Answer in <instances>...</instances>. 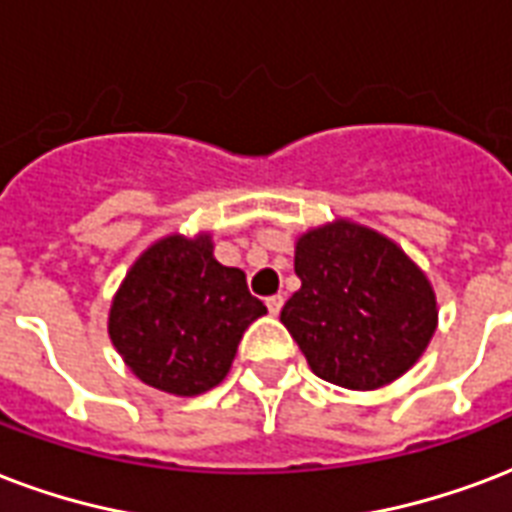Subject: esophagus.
<instances>
[{
	"label": "esophagus",
	"instance_id": "esophagus-1",
	"mask_svg": "<svg viewBox=\"0 0 512 512\" xmlns=\"http://www.w3.org/2000/svg\"><path fill=\"white\" fill-rule=\"evenodd\" d=\"M265 306H268V311H271L273 317H276V314L282 311L284 298H282V295H271V298H265Z\"/></svg>",
	"mask_w": 512,
	"mask_h": 512
}]
</instances>
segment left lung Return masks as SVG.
Masks as SVG:
<instances>
[{
	"instance_id": "obj_1",
	"label": "left lung",
	"mask_w": 512,
	"mask_h": 512,
	"mask_svg": "<svg viewBox=\"0 0 512 512\" xmlns=\"http://www.w3.org/2000/svg\"><path fill=\"white\" fill-rule=\"evenodd\" d=\"M300 290L282 325L330 384L370 392L419 362L438 330L432 282L400 244L354 220H333L295 241Z\"/></svg>"
}]
</instances>
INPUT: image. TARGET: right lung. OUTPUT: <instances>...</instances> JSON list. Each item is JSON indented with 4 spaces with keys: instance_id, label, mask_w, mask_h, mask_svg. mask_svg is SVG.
Masks as SVG:
<instances>
[{
    "instance_id": "obj_1",
    "label": "right lung",
    "mask_w": 512,
    "mask_h": 512,
    "mask_svg": "<svg viewBox=\"0 0 512 512\" xmlns=\"http://www.w3.org/2000/svg\"><path fill=\"white\" fill-rule=\"evenodd\" d=\"M265 311L244 271L217 263L212 233H171L128 268L107 330L139 381L195 397L228 376L241 335Z\"/></svg>"
}]
</instances>
